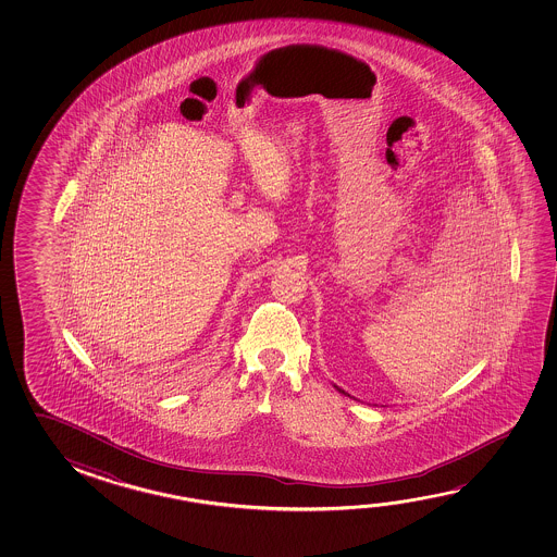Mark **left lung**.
<instances>
[{"label": "left lung", "mask_w": 557, "mask_h": 557, "mask_svg": "<svg viewBox=\"0 0 557 557\" xmlns=\"http://www.w3.org/2000/svg\"><path fill=\"white\" fill-rule=\"evenodd\" d=\"M336 388H337V386H336ZM337 391H339V393H344V391H342V388H337ZM344 394H346V393H344Z\"/></svg>", "instance_id": "1"}]
</instances>
